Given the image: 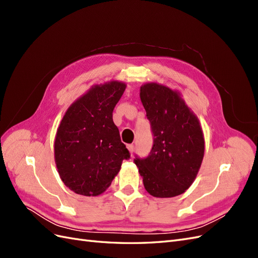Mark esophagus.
<instances>
[{
  "instance_id": "esophagus-1",
  "label": "esophagus",
  "mask_w": 258,
  "mask_h": 258,
  "mask_svg": "<svg viewBox=\"0 0 258 258\" xmlns=\"http://www.w3.org/2000/svg\"><path fill=\"white\" fill-rule=\"evenodd\" d=\"M127 148H128V151L130 152V154H131V155L134 154V151H135V146H134V144H128V145H127Z\"/></svg>"
}]
</instances>
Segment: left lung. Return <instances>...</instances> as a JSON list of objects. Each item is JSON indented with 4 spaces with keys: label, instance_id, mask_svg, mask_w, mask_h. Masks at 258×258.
Segmentation results:
<instances>
[{
    "label": "left lung",
    "instance_id": "left-lung-1",
    "mask_svg": "<svg viewBox=\"0 0 258 258\" xmlns=\"http://www.w3.org/2000/svg\"><path fill=\"white\" fill-rule=\"evenodd\" d=\"M140 98L151 122L154 144L146 158L135 163L147 192L157 198L175 197L188 189L205 155L204 132L198 117L175 90L147 83Z\"/></svg>",
    "mask_w": 258,
    "mask_h": 258
}]
</instances>
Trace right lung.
Segmentation results:
<instances>
[{"label":"right lung","mask_w":258,"mask_h":258,"mask_svg":"<svg viewBox=\"0 0 258 258\" xmlns=\"http://www.w3.org/2000/svg\"><path fill=\"white\" fill-rule=\"evenodd\" d=\"M126 84L96 85L67 110L54 138V161L62 182L83 196L106 190L130 154L113 121Z\"/></svg>","instance_id":"1"}]
</instances>
